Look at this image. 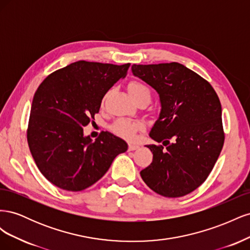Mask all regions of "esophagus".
<instances>
[{
	"mask_svg": "<svg viewBox=\"0 0 250 250\" xmlns=\"http://www.w3.org/2000/svg\"><path fill=\"white\" fill-rule=\"evenodd\" d=\"M138 148H139V145H135V144H129V145H128V150L129 151L137 150Z\"/></svg>",
	"mask_w": 250,
	"mask_h": 250,
	"instance_id": "obj_1",
	"label": "esophagus"
}]
</instances>
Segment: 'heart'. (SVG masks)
I'll return each mask as SVG.
<instances>
[{
    "mask_svg": "<svg viewBox=\"0 0 250 250\" xmlns=\"http://www.w3.org/2000/svg\"><path fill=\"white\" fill-rule=\"evenodd\" d=\"M128 92H129L130 96L133 98V100H137L139 97L143 95H146V94L150 95L148 87L139 81H131L129 84H128ZM107 95L108 93L104 95L102 103L104 102L105 98L107 97ZM143 129H144V124L140 122V121H133V120L124 119V118L118 119L116 122L111 125V130L113 133H116L117 135H119V137L128 141L133 140L135 138L137 132Z\"/></svg>",
    "mask_w": 250,
    "mask_h": 250,
    "instance_id": "1",
    "label": "heart"
}]
</instances>
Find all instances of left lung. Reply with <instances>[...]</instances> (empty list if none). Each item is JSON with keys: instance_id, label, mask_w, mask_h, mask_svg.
<instances>
[{"instance_id": "8db88e82", "label": "left lung", "mask_w": 250, "mask_h": 250, "mask_svg": "<svg viewBox=\"0 0 250 250\" xmlns=\"http://www.w3.org/2000/svg\"><path fill=\"white\" fill-rule=\"evenodd\" d=\"M134 76L160 95L161 112L149 133L162 145L141 171L145 184L165 197H181L201 186L224 144L220 100L209 83L178 62L133 64Z\"/></svg>"}]
</instances>
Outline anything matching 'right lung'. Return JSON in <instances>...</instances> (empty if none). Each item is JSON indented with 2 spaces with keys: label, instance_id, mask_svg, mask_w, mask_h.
Masks as SVG:
<instances>
[{
  "label": "right lung",
  "instance_id": "add662e5",
  "mask_svg": "<svg viewBox=\"0 0 250 250\" xmlns=\"http://www.w3.org/2000/svg\"><path fill=\"white\" fill-rule=\"evenodd\" d=\"M129 66L79 60L41 83L33 97L27 140L37 168L51 184L65 191L84 190L127 150L125 141L107 131L93 142L83 134V127Z\"/></svg>",
  "mask_w": 250,
  "mask_h": 250
}]
</instances>
